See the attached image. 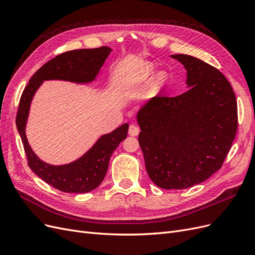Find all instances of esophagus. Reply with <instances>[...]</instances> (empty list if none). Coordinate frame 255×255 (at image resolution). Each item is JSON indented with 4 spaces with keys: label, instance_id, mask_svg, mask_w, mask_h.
<instances>
[{
    "label": "esophagus",
    "instance_id": "obj_1",
    "mask_svg": "<svg viewBox=\"0 0 255 255\" xmlns=\"http://www.w3.org/2000/svg\"><path fill=\"white\" fill-rule=\"evenodd\" d=\"M128 134L130 136H137L138 134H139V128L135 125H130L128 128Z\"/></svg>",
    "mask_w": 255,
    "mask_h": 255
}]
</instances>
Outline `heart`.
Instances as JSON below:
<instances>
[{
    "mask_svg": "<svg viewBox=\"0 0 255 255\" xmlns=\"http://www.w3.org/2000/svg\"><path fill=\"white\" fill-rule=\"evenodd\" d=\"M152 69H153V67H152V65H151V64H146V65H144V68H143L144 73H145V74H150V73L152 72ZM158 79H159V80L163 79V75H159V76H158Z\"/></svg>",
    "mask_w": 255,
    "mask_h": 255,
    "instance_id": "obj_1",
    "label": "heart"
}]
</instances>
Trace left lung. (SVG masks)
I'll return each instance as SVG.
<instances>
[{
  "instance_id": "obj_1",
  "label": "left lung",
  "mask_w": 255,
  "mask_h": 255,
  "mask_svg": "<svg viewBox=\"0 0 255 255\" xmlns=\"http://www.w3.org/2000/svg\"><path fill=\"white\" fill-rule=\"evenodd\" d=\"M171 57L186 69L188 89L175 97H154L138 112V141L152 182L164 189H184L222 167L236 136L237 102L218 69L185 54Z\"/></svg>"
}]
</instances>
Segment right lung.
Returning <instances> with one entry per match:
<instances>
[{
    "label": "right lung",
    "mask_w": 255,
    "mask_h": 255,
    "mask_svg": "<svg viewBox=\"0 0 255 255\" xmlns=\"http://www.w3.org/2000/svg\"><path fill=\"white\" fill-rule=\"evenodd\" d=\"M111 52L110 48L100 47L61 53L38 69L22 92L16 125L25 151L27 165L40 179L60 191L83 194L97 188L104 180L113 152L127 138L128 125L125 123L112 133L103 135L87 153L73 163L52 166L38 158L27 142L25 125L30 102L43 81L92 82Z\"/></svg>",
    "instance_id": "1"
}]
</instances>
